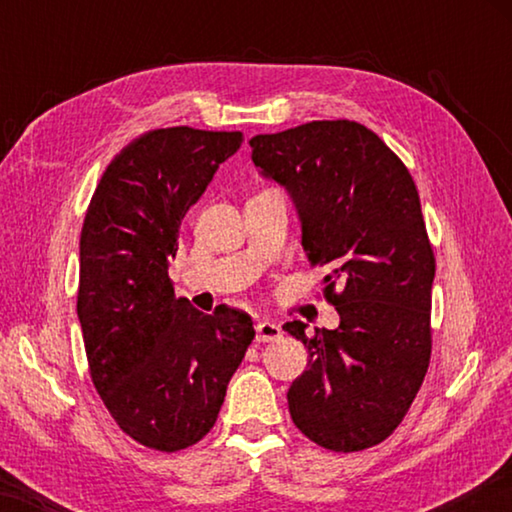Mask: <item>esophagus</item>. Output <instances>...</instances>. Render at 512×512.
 Masks as SVG:
<instances>
[{
  "mask_svg": "<svg viewBox=\"0 0 512 512\" xmlns=\"http://www.w3.org/2000/svg\"><path fill=\"white\" fill-rule=\"evenodd\" d=\"M257 332V341L259 343H271V341H277L282 336V327L273 323V320H262V323H257L255 327Z\"/></svg>",
  "mask_w": 512,
  "mask_h": 512,
  "instance_id": "esophagus-1",
  "label": "esophagus"
}]
</instances>
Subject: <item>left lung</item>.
I'll return each mask as SVG.
<instances>
[{
  "instance_id": "left-lung-1",
  "label": "left lung",
  "mask_w": 512,
  "mask_h": 512,
  "mask_svg": "<svg viewBox=\"0 0 512 512\" xmlns=\"http://www.w3.org/2000/svg\"><path fill=\"white\" fill-rule=\"evenodd\" d=\"M264 178L287 189L311 266L327 268L336 329L307 336V370L287 400L296 427L332 452L379 445L404 420L431 357L436 259L402 160L357 121H309L250 140Z\"/></svg>"
}]
</instances>
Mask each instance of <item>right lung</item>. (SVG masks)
I'll list each match as a JSON object with an SVG mask.
<instances>
[{
	"label": "right lung",
	"instance_id": "right-lung-1",
	"mask_svg": "<svg viewBox=\"0 0 512 512\" xmlns=\"http://www.w3.org/2000/svg\"><path fill=\"white\" fill-rule=\"evenodd\" d=\"M244 135L160 128L103 171L81 230L79 311L94 388L119 429L158 452L192 447L214 427L253 320L176 298L178 232Z\"/></svg>",
	"mask_w": 512,
	"mask_h": 512
}]
</instances>
